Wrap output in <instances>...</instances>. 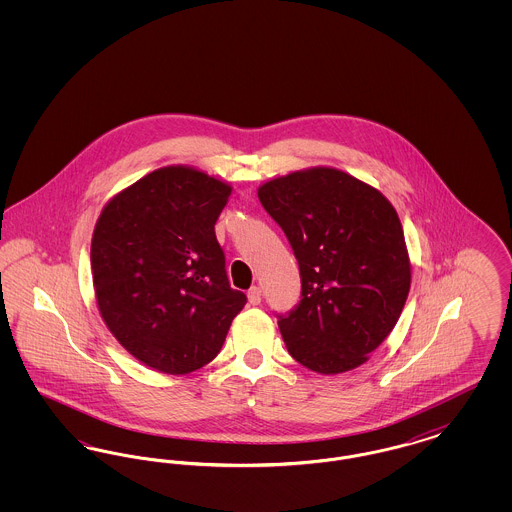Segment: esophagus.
<instances>
[{"label":"esophagus","instance_id":"obj_1","mask_svg":"<svg viewBox=\"0 0 512 512\" xmlns=\"http://www.w3.org/2000/svg\"><path fill=\"white\" fill-rule=\"evenodd\" d=\"M247 299L251 305H259L261 303V288L259 286H251L247 292Z\"/></svg>","mask_w":512,"mask_h":512}]
</instances>
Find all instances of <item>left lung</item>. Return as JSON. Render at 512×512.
<instances>
[{"instance_id": "1", "label": "left lung", "mask_w": 512, "mask_h": 512, "mask_svg": "<svg viewBox=\"0 0 512 512\" xmlns=\"http://www.w3.org/2000/svg\"><path fill=\"white\" fill-rule=\"evenodd\" d=\"M259 201L292 245L301 299L278 315L293 359L320 374L366 363L390 336L411 288L401 220L376 188L315 167L274 178Z\"/></svg>"}]
</instances>
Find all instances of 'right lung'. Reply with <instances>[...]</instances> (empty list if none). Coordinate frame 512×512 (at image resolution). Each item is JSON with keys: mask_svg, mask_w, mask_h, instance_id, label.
I'll return each instance as SVG.
<instances>
[{"mask_svg": "<svg viewBox=\"0 0 512 512\" xmlns=\"http://www.w3.org/2000/svg\"><path fill=\"white\" fill-rule=\"evenodd\" d=\"M232 188L190 167L149 172L115 195L92 238L99 313L144 365L188 374L219 355L244 292L215 236Z\"/></svg>", "mask_w": 512, "mask_h": 512, "instance_id": "obj_1", "label": "right lung"}]
</instances>
